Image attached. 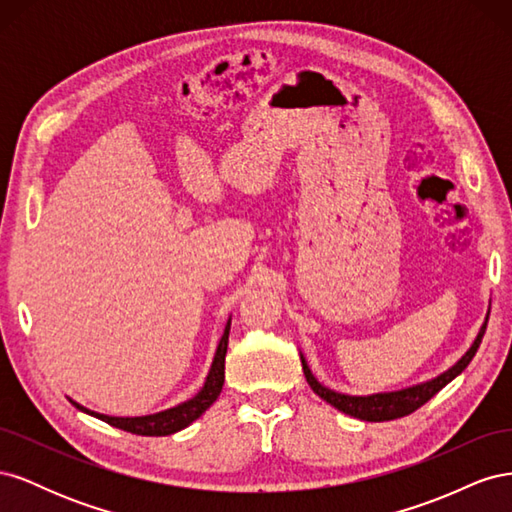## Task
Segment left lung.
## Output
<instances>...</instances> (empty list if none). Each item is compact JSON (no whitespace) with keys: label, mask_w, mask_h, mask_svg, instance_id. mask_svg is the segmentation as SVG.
Returning a JSON list of instances; mask_svg holds the SVG:
<instances>
[{"label":"left lung","mask_w":512,"mask_h":512,"mask_svg":"<svg viewBox=\"0 0 512 512\" xmlns=\"http://www.w3.org/2000/svg\"><path fill=\"white\" fill-rule=\"evenodd\" d=\"M489 320V314H487ZM487 320L483 324V329H480L478 337L474 339L472 348L461 356V361L451 367L448 371H444L442 376H438L436 380L425 382V384H418L412 386V389L406 391H397V393H380V395H369V397H350V395H342V393H335L327 386H322L314 376L312 371H309L307 363L301 359L303 363V374L307 378V384L312 386V391L322 397L327 404H331L333 408L342 410L344 414H350L354 418H361V421H371V423H380V421H395V418L401 416H408L412 412H416L421 406H425L427 401L436 395L438 391H442L444 386L451 382L453 378H457L463 369L470 365V361L474 359V354L483 342V335L487 329Z\"/></svg>","instance_id":"left-lung-1"}]
</instances>
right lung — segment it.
<instances>
[{
	"mask_svg": "<svg viewBox=\"0 0 512 512\" xmlns=\"http://www.w3.org/2000/svg\"><path fill=\"white\" fill-rule=\"evenodd\" d=\"M228 333H230V322L226 324L224 335L220 339V346L218 352H215V359L211 365V371L207 376V382L203 389L196 397H192L190 401H185V404L177 406V408H170L158 414H151V416H136V418H119V416H106V414H98V412H89L87 408L79 406V404H72L87 412V414H94L98 416L100 421L113 425L117 429L123 431H130L136 433V436H170V433H175L183 427H188L192 421L203 414L215 399L220 397L222 393V386H224V361H226V350H228Z\"/></svg>",
	"mask_w": 512,
	"mask_h": 512,
	"instance_id": "obj_1",
	"label": "right lung"
}]
</instances>
